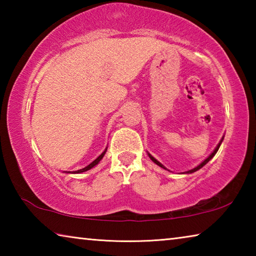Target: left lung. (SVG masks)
<instances>
[{
  "label": "left lung",
  "instance_id": "8db88e82",
  "mask_svg": "<svg viewBox=\"0 0 256 256\" xmlns=\"http://www.w3.org/2000/svg\"><path fill=\"white\" fill-rule=\"evenodd\" d=\"M222 141H224V136L222 138V140H220L219 141V144H216V148H214V151H212V152L209 154V156H208V158H206L204 160H203V162L200 164H198V166L196 167H194L193 168V170H188V172H182V174H192V172H196V170H201V168L203 167V166H204V164H206L208 162H210V160L212 159V158H214V154H216V151H218L219 150V148H220V144H222ZM148 156H149V158L151 159V160H152V162L156 164H158V166L159 167H162V168H164V170H167V168L166 167H164V164H162V162H158V160L157 159H156L154 157H152V156H151L149 152H148ZM168 172H170V170H167Z\"/></svg>",
  "mask_w": 256,
  "mask_h": 256
}]
</instances>
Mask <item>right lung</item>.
Wrapping results in <instances>:
<instances>
[{"instance_id":"obj_1","label":"right lung","mask_w":256,"mask_h":256,"mask_svg":"<svg viewBox=\"0 0 256 256\" xmlns=\"http://www.w3.org/2000/svg\"><path fill=\"white\" fill-rule=\"evenodd\" d=\"M106 151H107V148L104 150V152L100 154V156H98V157L94 160L92 162H90L88 166H86L84 168H82V170H74V172H71V174H80V172H86V170H92V168H94V166H96V164H99V162H100V160L102 159V157L104 156H105V154H106Z\"/></svg>"}]
</instances>
